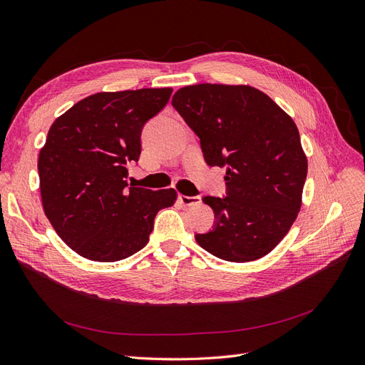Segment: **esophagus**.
<instances>
[{"label":"esophagus","mask_w":365,"mask_h":365,"mask_svg":"<svg viewBox=\"0 0 365 365\" xmlns=\"http://www.w3.org/2000/svg\"><path fill=\"white\" fill-rule=\"evenodd\" d=\"M180 201L184 205H195V204H200L201 198L200 196H185V195H180Z\"/></svg>","instance_id":"esophagus-1"}]
</instances>
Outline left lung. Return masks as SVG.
Listing matches in <instances>:
<instances>
[{"label": "left lung", "mask_w": 365, "mask_h": 365, "mask_svg": "<svg viewBox=\"0 0 365 365\" xmlns=\"http://www.w3.org/2000/svg\"><path fill=\"white\" fill-rule=\"evenodd\" d=\"M172 106L198 135L209 165L227 167V196H204L215 227L195 236L204 250L230 262L270 253L298 216L307 178L298 127L270 96L250 86L195 84Z\"/></svg>", "instance_id": "1"}]
</instances>
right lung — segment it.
I'll list each match as a JSON object with an SVG mask.
<instances>
[{
	"instance_id": "1",
	"label": "right lung",
	"mask_w": 365,
	"mask_h": 365,
	"mask_svg": "<svg viewBox=\"0 0 365 365\" xmlns=\"http://www.w3.org/2000/svg\"><path fill=\"white\" fill-rule=\"evenodd\" d=\"M173 88L100 92L58 116L38 156L43 209L58 236L98 262L129 258L149 242L155 216L175 189L127 184V163L141 155L144 124Z\"/></svg>"
}]
</instances>
